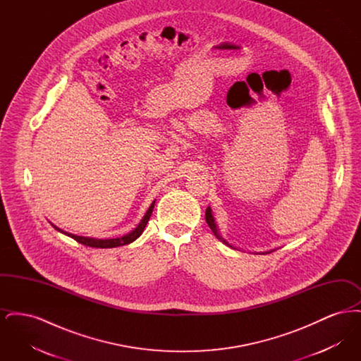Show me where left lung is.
I'll list each match as a JSON object with an SVG mask.
<instances>
[{
	"label": "left lung",
	"mask_w": 361,
	"mask_h": 361,
	"mask_svg": "<svg viewBox=\"0 0 361 361\" xmlns=\"http://www.w3.org/2000/svg\"><path fill=\"white\" fill-rule=\"evenodd\" d=\"M206 222L209 226V228L212 230V233L215 234V237L218 238L219 240H222L224 245H227V246H230V247H233L227 240L222 238V235L219 234V230H218V226L215 224V219H214V216H212V212H211V208L208 207L206 209ZM271 252H274V250H271ZM271 252H265V253H271ZM265 253H262V255H265Z\"/></svg>",
	"instance_id": "obj_1"
}]
</instances>
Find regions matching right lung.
<instances>
[{
  "label": "right lung",
  "mask_w": 361,
  "mask_h": 361,
  "mask_svg": "<svg viewBox=\"0 0 361 361\" xmlns=\"http://www.w3.org/2000/svg\"><path fill=\"white\" fill-rule=\"evenodd\" d=\"M154 204L155 200L153 202V203H152V206L149 207L147 212H146V214H145V216L142 218L140 224H137V228H134L131 233H128V234H126V235H123V237H119V238L97 240V238H89V237L74 235V234L66 233V231L61 230L59 227H56V226H54L52 224H51L54 226V228H55V230L61 231L62 234L68 235V237H70V238H73V240H75L77 242H80V243L85 245V246H90V247H102V249H106V247H118V246H121V245H128V243H131V242H134V240H137V237H140V234L143 233V230H145L146 224H147L149 219H150V216H152V212H153Z\"/></svg>",
  "instance_id": "obj_1"
}]
</instances>
